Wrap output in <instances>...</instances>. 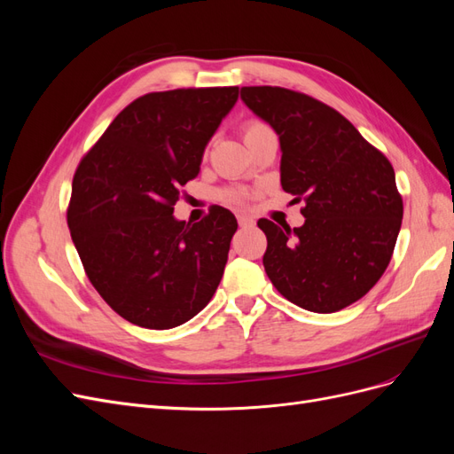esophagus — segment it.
<instances>
[{"instance_id":"esophagus-1","label":"esophagus","mask_w":454,"mask_h":454,"mask_svg":"<svg viewBox=\"0 0 454 454\" xmlns=\"http://www.w3.org/2000/svg\"><path fill=\"white\" fill-rule=\"evenodd\" d=\"M254 223H255L254 217L246 215V214H240V215H239V225H240V227H252Z\"/></svg>"}]
</instances>
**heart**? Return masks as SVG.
<instances>
[{
    "mask_svg": "<svg viewBox=\"0 0 454 454\" xmlns=\"http://www.w3.org/2000/svg\"><path fill=\"white\" fill-rule=\"evenodd\" d=\"M267 130H270L265 122H261V121H255V119H252V121H248V122H244V127H242V136H244V142H248V140H252L254 136H259L261 132H267ZM227 197L231 199V200H239L240 199V195L239 193H227Z\"/></svg>",
    "mask_w": 454,
    "mask_h": 454,
    "instance_id": "heart-1",
    "label": "heart"
}]
</instances>
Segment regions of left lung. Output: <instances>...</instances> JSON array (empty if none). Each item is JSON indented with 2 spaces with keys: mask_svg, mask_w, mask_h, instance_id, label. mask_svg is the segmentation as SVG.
<instances>
[{
  "mask_svg": "<svg viewBox=\"0 0 454 454\" xmlns=\"http://www.w3.org/2000/svg\"><path fill=\"white\" fill-rule=\"evenodd\" d=\"M240 98L278 134L282 189L305 202L301 227L257 222L267 237V277L310 312L356 303L387 270L402 227L403 200L390 160L312 96L242 87Z\"/></svg>",
  "mask_w": 454,
  "mask_h": 454,
  "instance_id": "left-lung-1",
  "label": "left lung"
}]
</instances>
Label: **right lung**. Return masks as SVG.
I'll return each mask as SVG.
<instances>
[{"label": "right lung", "instance_id": "obj_1", "mask_svg": "<svg viewBox=\"0 0 454 454\" xmlns=\"http://www.w3.org/2000/svg\"><path fill=\"white\" fill-rule=\"evenodd\" d=\"M237 100L239 87L144 94L79 162L67 227L90 284L130 324L182 325L217 290L237 217L223 206L199 223L172 214Z\"/></svg>", "mask_w": 454, "mask_h": 454}]
</instances>
